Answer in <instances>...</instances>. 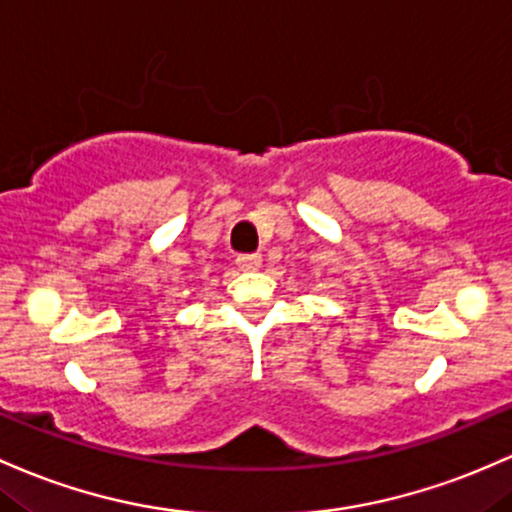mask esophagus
I'll use <instances>...</instances> for the list:
<instances>
[{
    "label": "esophagus",
    "instance_id": "1",
    "mask_svg": "<svg viewBox=\"0 0 512 512\" xmlns=\"http://www.w3.org/2000/svg\"><path fill=\"white\" fill-rule=\"evenodd\" d=\"M262 265V255H240L238 257V267L243 272H250V269H257Z\"/></svg>",
    "mask_w": 512,
    "mask_h": 512
}]
</instances>
